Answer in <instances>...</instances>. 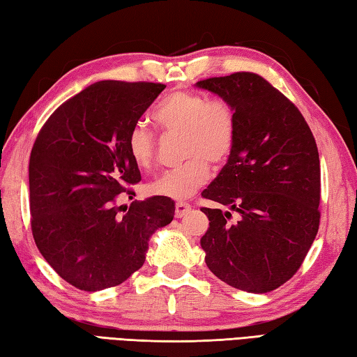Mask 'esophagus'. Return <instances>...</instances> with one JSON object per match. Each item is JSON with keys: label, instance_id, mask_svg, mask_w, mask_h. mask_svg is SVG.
Listing matches in <instances>:
<instances>
[{"label": "esophagus", "instance_id": "34e87169", "mask_svg": "<svg viewBox=\"0 0 357 357\" xmlns=\"http://www.w3.org/2000/svg\"><path fill=\"white\" fill-rule=\"evenodd\" d=\"M190 210H192L190 204H187V202H176V207H174V215H176V218H183V216H185Z\"/></svg>", "mask_w": 357, "mask_h": 357}]
</instances>
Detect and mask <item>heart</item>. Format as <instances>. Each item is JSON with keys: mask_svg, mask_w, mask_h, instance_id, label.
<instances>
[{"mask_svg": "<svg viewBox=\"0 0 357 357\" xmlns=\"http://www.w3.org/2000/svg\"><path fill=\"white\" fill-rule=\"evenodd\" d=\"M153 121L169 135H183L181 156L187 161L151 181L147 192L169 199H187L207 183L210 164L221 165L231 155L236 139V116L229 102L208 101L201 93L176 90L164 96L153 110ZM127 151L139 169L153 162L155 138L144 124L127 136Z\"/></svg>", "mask_w": 357, "mask_h": 357, "instance_id": "obj_1", "label": "heart"}]
</instances>
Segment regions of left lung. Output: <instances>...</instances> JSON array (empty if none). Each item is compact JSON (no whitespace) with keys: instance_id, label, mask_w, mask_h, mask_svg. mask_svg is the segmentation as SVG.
<instances>
[{"instance_id":"1","label":"left lung","mask_w":357,"mask_h":357,"mask_svg":"<svg viewBox=\"0 0 357 357\" xmlns=\"http://www.w3.org/2000/svg\"><path fill=\"white\" fill-rule=\"evenodd\" d=\"M195 87L229 102L236 116L231 155L202 192L227 207L201 208L210 221L201 238L206 264L238 290L268 293L299 270L319 229L314 136L298 107L259 75L238 72Z\"/></svg>"}]
</instances>
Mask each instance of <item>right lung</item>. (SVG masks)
Segmentation results:
<instances>
[{
    "instance_id": "add662e5",
    "label": "right lung",
    "mask_w": 357,
    "mask_h": 357,
    "mask_svg": "<svg viewBox=\"0 0 357 357\" xmlns=\"http://www.w3.org/2000/svg\"><path fill=\"white\" fill-rule=\"evenodd\" d=\"M165 89L155 82L100 81L52 113L30 153L35 244L67 282L84 291L123 284L142 267L149 241L173 221L162 196L118 206L141 181L127 136Z\"/></svg>"
}]
</instances>
